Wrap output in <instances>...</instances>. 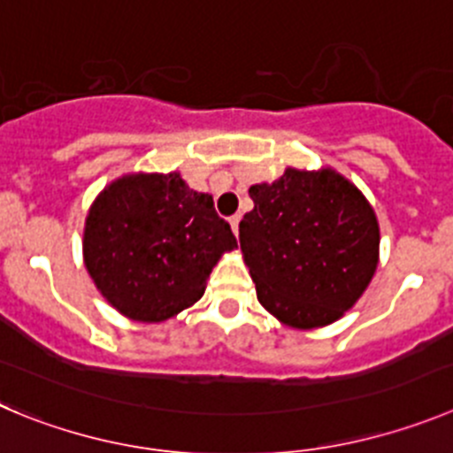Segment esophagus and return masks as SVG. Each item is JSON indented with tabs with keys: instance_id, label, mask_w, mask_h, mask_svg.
Here are the masks:
<instances>
[{
	"instance_id": "34e87169",
	"label": "esophagus",
	"mask_w": 453,
	"mask_h": 453,
	"mask_svg": "<svg viewBox=\"0 0 453 453\" xmlns=\"http://www.w3.org/2000/svg\"><path fill=\"white\" fill-rule=\"evenodd\" d=\"M239 221H242V217L239 214H234V217H230V227L234 234H239Z\"/></svg>"
}]
</instances>
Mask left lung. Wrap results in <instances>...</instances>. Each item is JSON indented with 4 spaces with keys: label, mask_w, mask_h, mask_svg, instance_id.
<instances>
[{
    "label": "left lung",
    "mask_w": 453,
    "mask_h": 453,
    "mask_svg": "<svg viewBox=\"0 0 453 453\" xmlns=\"http://www.w3.org/2000/svg\"><path fill=\"white\" fill-rule=\"evenodd\" d=\"M248 194L255 207L239 223V243L257 300L293 329L336 323L377 271L379 223L368 198L329 166H288Z\"/></svg>",
    "instance_id": "left-lung-1"
}]
</instances>
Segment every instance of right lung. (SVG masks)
I'll return each instance as SVG.
<instances>
[{
    "mask_svg": "<svg viewBox=\"0 0 453 453\" xmlns=\"http://www.w3.org/2000/svg\"><path fill=\"white\" fill-rule=\"evenodd\" d=\"M236 248L210 194L189 189L178 171L128 173L89 205L83 262L121 316L162 323L198 303L211 268Z\"/></svg>",
    "mask_w": 453,
    "mask_h": 453,
    "instance_id": "1",
    "label": "right lung"
}]
</instances>
